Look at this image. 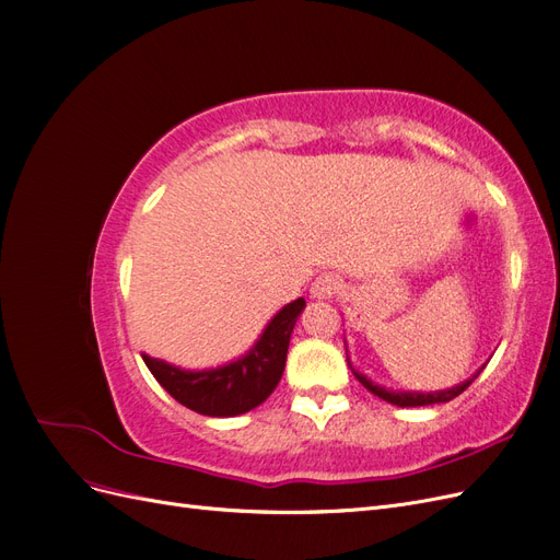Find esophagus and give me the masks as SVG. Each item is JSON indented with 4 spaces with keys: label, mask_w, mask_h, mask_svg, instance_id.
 Wrapping results in <instances>:
<instances>
[{
    "label": "esophagus",
    "mask_w": 560,
    "mask_h": 560,
    "mask_svg": "<svg viewBox=\"0 0 560 560\" xmlns=\"http://www.w3.org/2000/svg\"><path fill=\"white\" fill-rule=\"evenodd\" d=\"M341 290V282H338L336 276L331 273H322L315 278V282L311 284V294L313 299H331Z\"/></svg>",
    "instance_id": "obj_1"
}]
</instances>
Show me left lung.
I'll list each match as a JSON object with an SVG mask.
<instances>
[{"mask_svg": "<svg viewBox=\"0 0 560 560\" xmlns=\"http://www.w3.org/2000/svg\"><path fill=\"white\" fill-rule=\"evenodd\" d=\"M346 354H348V348H346ZM348 366H350V371H352V376L358 378L369 393H374L376 397H381L383 401H387V404H395V406H430V404H444V401H451V399H455L457 395L460 393H465V389L474 383V378H477L481 371H483V366L477 371V374L474 376H469L467 381H463V383H457V385H453V387H446V389H434V393H409V389H389V387H383V385H378V383H374L371 378H366L362 371H358L352 366V362H350V358H348Z\"/></svg>", "mask_w": 560, "mask_h": 560, "instance_id": "8db88e82", "label": "left lung"}]
</instances>
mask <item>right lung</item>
<instances>
[{"mask_svg":"<svg viewBox=\"0 0 560 560\" xmlns=\"http://www.w3.org/2000/svg\"><path fill=\"white\" fill-rule=\"evenodd\" d=\"M306 301L296 299L280 308L261 336L243 358L214 369H182L163 360L142 354L154 378L186 409L210 418H233L257 409L278 387L287 348Z\"/></svg>","mask_w":560,"mask_h":560,"instance_id":"add662e5","label":"right lung"}]
</instances>
